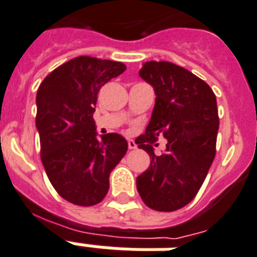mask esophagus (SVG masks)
<instances>
[{
  "mask_svg": "<svg viewBox=\"0 0 257 257\" xmlns=\"http://www.w3.org/2000/svg\"><path fill=\"white\" fill-rule=\"evenodd\" d=\"M128 148H129V150H136L137 144L135 143V140H131V139H129V140H128Z\"/></svg>",
  "mask_w": 257,
  "mask_h": 257,
  "instance_id": "esophagus-1",
  "label": "esophagus"
}]
</instances>
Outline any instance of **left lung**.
<instances>
[{
  "instance_id": "1",
  "label": "left lung",
  "mask_w": 257,
  "mask_h": 257,
  "mask_svg": "<svg viewBox=\"0 0 257 257\" xmlns=\"http://www.w3.org/2000/svg\"><path fill=\"white\" fill-rule=\"evenodd\" d=\"M139 74L156 98L146 133L136 139L151 158L137 176V191L154 210H178L193 201L214 160L220 126L215 95L206 82L170 62H146ZM159 134L168 146L155 155Z\"/></svg>"
}]
</instances>
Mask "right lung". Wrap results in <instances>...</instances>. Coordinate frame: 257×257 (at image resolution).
<instances>
[{
	"instance_id": "obj_1",
	"label": "right lung",
	"mask_w": 257,
	"mask_h": 257,
	"mask_svg": "<svg viewBox=\"0 0 257 257\" xmlns=\"http://www.w3.org/2000/svg\"><path fill=\"white\" fill-rule=\"evenodd\" d=\"M113 60L78 56L48 74L36 95L42 162L59 195L79 206L106 197L109 176L128 150L118 133L98 137L93 114L99 89L125 71Z\"/></svg>"
}]
</instances>
